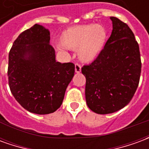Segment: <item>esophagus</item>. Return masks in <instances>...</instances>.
I'll return each mask as SVG.
<instances>
[{"label": "esophagus", "mask_w": 149, "mask_h": 149, "mask_svg": "<svg viewBox=\"0 0 149 149\" xmlns=\"http://www.w3.org/2000/svg\"><path fill=\"white\" fill-rule=\"evenodd\" d=\"M81 65H78V64H76V65H75V72H76L77 73H79V72H81Z\"/></svg>", "instance_id": "34e87169"}]
</instances>
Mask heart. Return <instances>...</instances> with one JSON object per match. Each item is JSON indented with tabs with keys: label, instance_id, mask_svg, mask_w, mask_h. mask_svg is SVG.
Segmentation results:
<instances>
[{
	"label": "heart",
	"instance_id": "heart-1",
	"mask_svg": "<svg viewBox=\"0 0 149 149\" xmlns=\"http://www.w3.org/2000/svg\"><path fill=\"white\" fill-rule=\"evenodd\" d=\"M108 39V31L100 24L77 25L65 30L61 35L60 51L64 49L77 50L79 60L85 63L96 61L101 54Z\"/></svg>",
	"mask_w": 149,
	"mask_h": 149
}]
</instances>
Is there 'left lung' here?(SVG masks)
Segmentation results:
<instances>
[{
  "label": "left lung",
  "instance_id": "obj_1",
  "mask_svg": "<svg viewBox=\"0 0 149 149\" xmlns=\"http://www.w3.org/2000/svg\"><path fill=\"white\" fill-rule=\"evenodd\" d=\"M110 19L112 33L101 54L81 68L86 78V103L97 114L112 113L126 106L141 77V54L134 34L118 18Z\"/></svg>",
  "mask_w": 149,
  "mask_h": 149
}]
</instances>
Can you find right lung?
Here are the masks:
<instances>
[{"mask_svg":"<svg viewBox=\"0 0 149 149\" xmlns=\"http://www.w3.org/2000/svg\"><path fill=\"white\" fill-rule=\"evenodd\" d=\"M49 29L35 24L21 33L8 54V85L24 109L35 114L54 112L61 105L74 76L72 63L56 61Z\"/></svg>","mask_w":149,"mask_h":149,"instance_id":"1","label":"right lung"}]
</instances>
